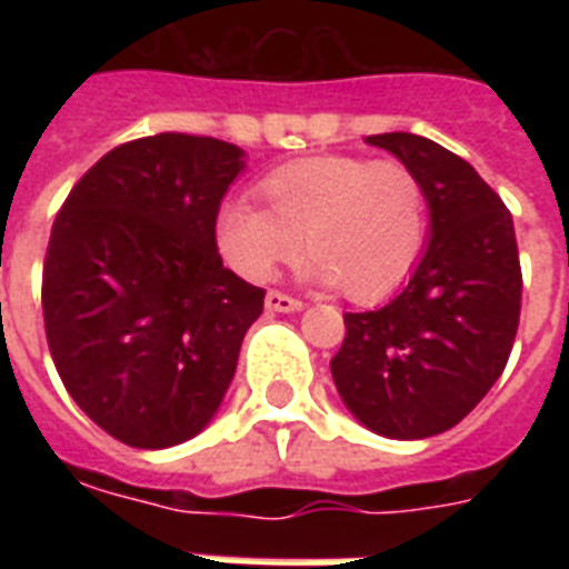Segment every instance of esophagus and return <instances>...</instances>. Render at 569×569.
Returning a JSON list of instances; mask_svg holds the SVG:
<instances>
[{"instance_id": "1", "label": "esophagus", "mask_w": 569, "mask_h": 569, "mask_svg": "<svg viewBox=\"0 0 569 569\" xmlns=\"http://www.w3.org/2000/svg\"><path fill=\"white\" fill-rule=\"evenodd\" d=\"M266 307L274 312H298L303 310V301H298V298H292V295L274 292V289H271V292L266 295Z\"/></svg>"}]
</instances>
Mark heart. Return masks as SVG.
I'll use <instances>...</instances> for the list:
<instances>
[{
    "instance_id": "1",
    "label": "heart",
    "mask_w": 569,
    "mask_h": 569,
    "mask_svg": "<svg viewBox=\"0 0 569 569\" xmlns=\"http://www.w3.org/2000/svg\"><path fill=\"white\" fill-rule=\"evenodd\" d=\"M268 209L221 206L218 248L248 280H268L303 241L310 274L355 303L383 301L413 274L428 239V194L398 159L307 156L259 182Z\"/></svg>"
}]
</instances>
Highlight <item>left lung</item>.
<instances>
[{
	"instance_id": "8db88e82",
	"label": "left lung",
	"mask_w": 569,
	"mask_h": 569,
	"mask_svg": "<svg viewBox=\"0 0 569 569\" xmlns=\"http://www.w3.org/2000/svg\"><path fill=\"white\" fill-rule=\"evenodd\" d=\"M366 141L422 180L431 241L387 307L346 312L330 372L366 428L425 440L455 428L502 375L520 328V250L502 197L460 156L410 132Z\"/></svg>"
}]
</instances>
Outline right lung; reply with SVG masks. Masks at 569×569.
<instances>
[{
    "label": "right lung",
    "instance_id": "1",
    "mask_svg": "<svg viewBox=\"0 0 569 569\" xmlns=\"http://www.w3.org/2000/svg\"><path fill=\"white\" fill-rule=\"evenodd\" d=\"M236 144L162 132L106 153L58 209L43 259L49 355L114 440L168 449L212 419L266 289L223 268L214 221Z\"/></svg>",
    "mask_w": 569,
    "mask_h": 569
}]
</instances>
